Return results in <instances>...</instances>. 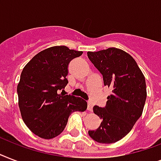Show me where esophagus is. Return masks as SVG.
Instances as JSON below:
<instances>
[{
	"mask_svg": "<svg viewBox=\"0 0 161 161\" xmlns=\"http://www.w3.org/2000/svg\"><path fill=\"white\" fill-rule=\"evenodd\" d=\"M93 103L92 102H90V101H88V110H89V111H92L93 110Z\"/></svg>",
	"mask_w": 161,
	"mask_h": 161,
	"instance_id": "esophagus-1",
	"label": "esophagus"
}]
</instances>
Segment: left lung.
<instances>
[{
	"mask_svg": "<svg viewBox=\"0 0 161 161\" xmlns=\"http://www.w3.org/2000/svg\"><path fill=\"white\" fill-rule=\"evenodd\" d=\"M88 57L112 90L105 107H93L102 122L88 135L96 142L115 143L130 133L142 114L147 95L145 76L135 59L121 49L88 52Z\"/></svg>",
	"mask_w": 161,
	"mask_h": 161,
	"instance_id": "1",
	"label": "left lung"
}]
</instances>
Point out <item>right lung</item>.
Instances as JSON below:
<instances>
[{
    "mask_svg": "<svg viewBox=\"0 0 161 161\" xmlns=\"http://www.w3.org/2000/svg\"><path fill=\"white\" fill-rule=\"evenodd\" d=\"M82 54L66 46L52 47L24 67L17 85L19 108L24 123L39 137L49 140L58 136L72 113L87 108L83 98L63 94L68 83V64Z\"/></svg>",
    "mask_w": 161,
    "mask_h": 161,
    "instance_id": "add662e5",
    "label": "right lung"
}]
</instances>
